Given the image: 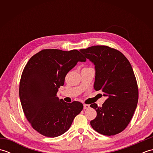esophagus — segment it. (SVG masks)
Wrapping results in <instances>:
<instances>
[{"label": "esophagus", "mask_w": 153, "mask_h": 153, "mask_svg": "<svg viewBox=\"0 0 153 153\" xmlns=\"http://www.w3.org/2000/svg\"><path fill=\"white\" fill-rule=\"evenodd\" d=\"M89 105H86V104H85V105H83V108L84 109H87L89 108Z\"/></svg>", "instance_id": "esophagus-1"}]
</instances>
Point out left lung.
Returning a JSON list of instances; mask_svg holds the SVG:
<instances>
[{"label":"left lung","mask_w":153,"mask_h":153,"mask_svg":"<svg viewBox=\"0 0 153 153\" xmlns=\"http://www.w3.org/2000/svg\"><path fill=\"white\" fill-rule=\"evenodd\" d=\"M79 51L95 66L94 89L107 97L102 106L90 105L97 111L91 126L100 134H118L130 122L138 102L137 83L131 64L121 52L105 45Z\"/></svg>","instance_id":"left-lung-1"}]
</instances>
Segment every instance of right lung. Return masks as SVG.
I'll return each instance as SVG.
<instances>
[{
	"mask_svg": "<svg viewBox=\"0 0 153 153\" xmlns=\"http://www.w3.org/2000/svg\"><path fill=\"white\" fill-rule=\"evenodd\" d=\"M85 60L77 50L43 49L25 65L19 82V99L24 115L40 134L56 137L64 134L83 110L82 102L67 103L56 93L68 71L79 61Z\"/></svg>",
	"mask_w": 153,
	"mask_h": 153,
	"instance_id": "1",
	"label": "right lung"
}]
</instances>
